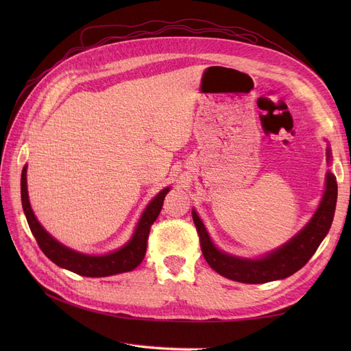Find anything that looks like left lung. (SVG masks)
I'll return each instance as SVG.
<instances>
[{
	"mask_svg": "<svg viewBox=\"0 0 351 351\" xmlns=\"http://www.w3.org/2000/svg\"><path fill=\"white\" fill-rule=\"evenodd\" d=\"M328 161L331 159V151L328 147ZM337 178L332 173H326V187L319 206L315 215L307 222L306 227L295 234L284 246L271 253L265 254L259 259L237 258L219 250L212 243L204 222L197 217L196 210H192L193 222L197 230L200 249L209 267L217 271L222 277L232 281L246 284H263L275 280H282L290 277L294 272L303 268L313 256L316 249L328 234L331 228L334 212L337 205Z\"/></svg>",
	"mask_w": 351,
	"mask_h": 351,
	"instance_id": "obj_1",
	"label": "left lung"
}]
</instances>
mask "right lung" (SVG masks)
<instances>
[{"instance_id":"add662e5","label":"right lung","mask_w":351,"mask_h":351,"mask_svg":"<svg viewBox=\"0 0 351 351\" xmlns=\"http://www.w3.org/2000/svg\"><path fill=\"white\" fill-rule=\"evenodd\" d=\"M27 165L22 171V183H20V192H22V205L25 215L27 219L29 228L32 234L36 239L40 250L45 253V256L54 262L58 267L69 269L74 274L83 275V277H108V275H115L121 272L133 271L136 267L142 263L146 247H147V237H149L151 226L158 218L159 212L162 209L164 197L168 193L169 187L162 189L152 200L151 204L146 206L143 214L137 222L136 230L133 232L132 239L127 241L123 247L119 250H114L107 254H101V256H92V254H84L76 250H71L64 244H61L52 237L47 230L42 227L34 210L30 208V202L27 196V182H26V173Z\"/></svg>"}]
</instances>
